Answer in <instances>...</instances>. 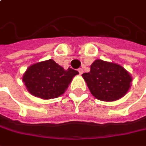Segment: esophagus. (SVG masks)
Listing matches in <instances>:
<instances>
[{
	"label": "esophagus",
	"mask_w": 146,
	"mask_h": 146,
	"mask_svg": "<svg viewBox=\"0 0 146 146\" xmlns=\"http://www.w3.org/2000/svg\"><path fill=\"white\" fill-rule=\"evenodd\" d=\"M78 71H79V73L81 75V74L83 73V69H82V68H79V69H78Z\"/></svg>",
	"instance_id": "esophagus-1"
}]
</instances>
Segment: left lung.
I'll return each instance as SVG.
<instances>
[{
    "label": "left lung",
    "mask_w": 146,
    "mask_h": 146,
    "mask_svg": "<svg viewBox=\"0 0 146 146\" xmlns=\"http://www.w3.org/2000/svg\"><path fill=\"white\" fill-rule=\"evenodd\" d=\"M91 94L102 101H115L123 97L131 87V76L120 65L96 60L90 71L82 74Z\"/></svg>",
    "instance_id": "obj_1"
}]
</instances>
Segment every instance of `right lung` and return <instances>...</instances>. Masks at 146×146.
Masks as SVG:
<instances>
[{
  "mask_svg": "<svg viewBox=\"0 0 146 146\" xmlns=\"http://www.w3.org/2000/svg\"><path fill=\"white\" fill-rule=\"evenodd\" d=\"M77 74L79 72L76 70H64L50 59L30 66L23 76V81L33 96L50 99L62 95Z\"/></svg>",
  "mask_w": 146,
  "mask_h": 146,
  "instance_id": "right-lung-1",
  "label": "right lung"
}]
</instances>
